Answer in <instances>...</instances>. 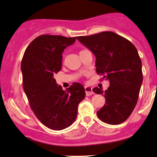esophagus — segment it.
<instances>
[{
	"mask_svg": "<svg viewBox=\"0 0 157 157\" xmlns=\"http://www.w3.org/2000/svg\"><path fill=\"white\" fill-rule=\"evenodd\" d=\"M84 90H85L86 96H90V95H92L93 93V88L91 87H87V86H86V87H84Z\"/></svg>",
	"mask_w": 157,
	"mask_h": 157,
	"instance_id": "esophagus-1",
	"label": "esophagus"
}]
</instances>
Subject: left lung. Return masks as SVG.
<instances>
[{
  "mask_svg": "<svg viewBox=\"0 0 157 157\" xmlns=\"http://www.w3.org/2000/svg\"><path fill=\"white\" fill-rule=\"evenodd\" d=\"M76 38L96 56L97 74L110 82L105 91L102 88L93 89L105 98V105L97 111L98 117L107 124L124 122L135 108L143 78L136 48L130 40L113 32Z\"/></svg>",
  "mask_w": 157,
  "mask_h": 157,
  "instance_id": "1",
  "label": "left lung"
}]
</instances>
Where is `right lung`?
<instances>
[{
	"mask_svg": "<svg viewBox=\"0 0 157 157\" xmlns=\"http://www.w3.org/2000/svg\"><path fill=\"white\" fill-rule=\"evenodd\" d=\"M75 41V37L42 35L28 46L21 61L23 88L31 109L42 124L56 131L75 121L86 95L82 84L74 82L65 91L54 78L62 67V52Z\"/></svg>",
	"mask_w": 157,
	"mask_h": 157,
	"instance_id": "1",
	"label": "right lung"
}]
</instances>
